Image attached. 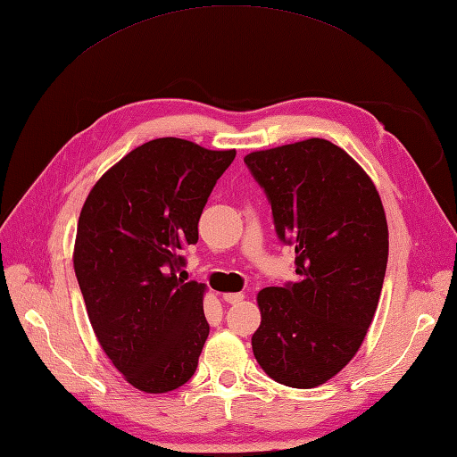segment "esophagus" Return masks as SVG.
<instances>
[{
    "label": "esophagus",
    "instance_id": "34e87169",
    "mask_svg": "<svg viewBox=\"0 0 457 457\" xmlns=\"http://www.w3.org/2000/svg\"><path fill=\"white\" fill-rule=\"evenodd\" d=\"M224 300L228 303H239L243 300V294L241 292H228V294H224Z\"/></svg>",
    "mask_w": 457,
    "mask_h": 457
}]
</instances>
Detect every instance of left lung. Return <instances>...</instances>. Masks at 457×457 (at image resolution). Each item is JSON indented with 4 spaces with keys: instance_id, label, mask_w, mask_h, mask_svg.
I'll return each mask as SVG.
<instances>
[{
    "instance_id": "left-lung-1",
    "label": "left lung",
    "mask_w": 457,
    "mask_h": 457,
    "mask_svg": "<svg viewBox=\"0 0 457 457\" xmlns=\"http://www.w3.org/2000/svg\"><path fill=\"white\" fill-rule=\"evenodd\" d=\"M277 236L295 249L298 280L262 288L251 345L278 384L312 389L353 360L374 320L389 236L364 169L321 137L245 155Z\"/></svg>"
}]
</instances>
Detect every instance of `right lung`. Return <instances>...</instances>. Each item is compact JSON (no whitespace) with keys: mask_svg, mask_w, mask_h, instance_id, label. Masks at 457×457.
<instances>
[{"mask_svg":"<svg viewBox=\"0 0 457 457\" xmlns=\"http://www.w3.org/2000/svg\"><path fill=\"white\" fill-rule=\"evenodd\" d=\"M236 150L180 137L136 147L104 173L78 221L73 269L104 354L129 384L167 394L193 378L210 333L206 286L183 280L179 251Z\"/></svg>","mask_w":457,"mask_h":457,"instance_id":"1","label":"right lung"}]
</instances>
